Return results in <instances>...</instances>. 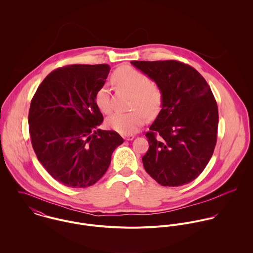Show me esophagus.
Masks as SVG:
<instances>
[{
    "label": "esophagus",
    "mask_w": 253,
    "mask_h": 253,
    "mask_svg": "<svg viewBox=\"0 0 253 253\" xmlns=\"http://www.w3.org/2000/svg\"><path fill=\"white\" fill-rule=\"evenodd\" d=\"M123 137H124V139H125V140L130 141V140H132V139L134 138V135H132V134H126V135H124Z\"/></svg>",
    "instance_id": "1"
}]
</instances>
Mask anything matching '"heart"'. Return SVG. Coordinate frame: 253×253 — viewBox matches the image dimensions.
I'll list each match as a JSON object with an SVG mask.
<instances>
[{"mask_svg": "<svg viewBox=\"0 0 253 253\" xmlns=\"http://www.w3.org/2000/svg\"><path fill=\"white\" fill-rule=\"evenodd\" d=\"M113 82L119 87L133 94L132 108L143 110L149 117H154L159 113L162 106V92L143 73L128 66H123L113 74ZM94 99L96 106L101 112L109 113L111 111L110 94L106 85L99 87ZM142 111L116 112L107 119V125L110 128L121 134H132L146 122V117Z\"/></svg>", "mask_w": 253, "mask_h": 253, "instance_id": "1", "label": "heart"}]
</instances>
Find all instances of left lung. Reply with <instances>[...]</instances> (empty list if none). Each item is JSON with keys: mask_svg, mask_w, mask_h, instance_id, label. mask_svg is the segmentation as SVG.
I'll return each instance as SVG.
<instances>
[{"mask_svg": "<svg viewBox=\"0 0 253 253\" xmlns=\"http://www.w3.org/2000/svg\"><path fill=\"white\" fill-rule=\"evenodd\" d=\"M130 63L162 92V109L146 133L145 170L162 186L195 180L216 145L218 108L210 85L196 69L176 60Z\"/></svg>", "mask_w": 253, "mask_h": 253, "instance_id": "8db88e82", "label": "left lung"}]
</instances>
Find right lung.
I'll list each match as a JSON object with an SVG mask.
<instances>
[{"mask_svg":"<svg viewBox=\"0 0 253 253\" xmlns=\"http://www.w3.org/2000/svg\"><path fill=\"white\" fill-rule=\"evenodd\" d=\"M109 72L107 64L58 68L45 77L31 101L28 122L37 158L67 187L96 183L124 142L118 132L98 128L103 116L94 97Z\"/></svg>","mask_w":253,"mask_h":253,"instance_id":"1","label":"right lung"}]
</instances>
